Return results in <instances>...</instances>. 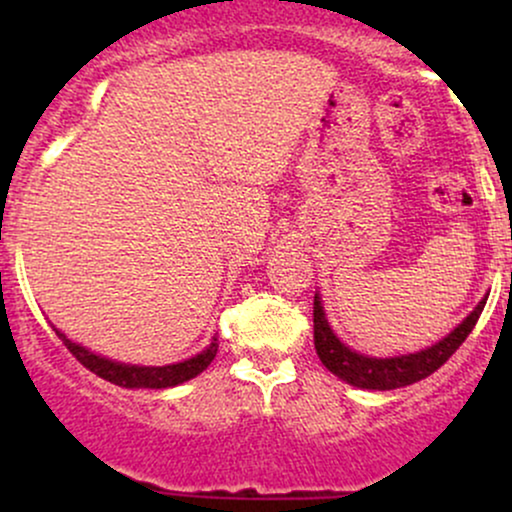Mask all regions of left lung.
I'll use <instances>...</instances> for the list:
<instances>
[{"label":"left lung","mask_w":512,"mask_h":512,"mask_svg":"<svg viewBox=\"0 0 512 512\" xmlns=\"http://www.w3.org/2000/svg\"><path fill=\"white\" fill-rule=\"evenodd\" d=\"M486 293L481 298L477 308L472 310L460 325L436 344L426 346V349L414 351V354H399V356H368L361 351L349 349L342 339L334 334V330L327 322L325 308H322L320 293H315L313 303V327H315V351L320 356L322 366L330 373L342 378L344 383L361 387V390H397V387H407L411 383L428 378L431 373L443 366L448 358L460 349V344L469 337V332L477 325L481 310H484Z\"/></svg>","instance_id":"1"}]
</instances>
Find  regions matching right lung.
<instances>
[{
  "label": "right lung",
  "mask_w": 512,
  "mask_h": 512,
  "mask_svg": "<svg viewBox=\"0 0 512 512\" xmlns=\"http://www.w3.org/2000/svg\"><path fill=\"white\" fill-rule=\"evenodd\" d=\"M57 337L62 339V344L76 356V361L81 366H86L91 373H96L98 378L108 380V383L129 387V390H166V387H175L187 383V380L197 378L202 370L214 361L216 351H219V339H211V344L204 351H199L192 358H185L180 363H168V366H134V363H120L113 358H105L96 351L86 349V346L72 342L67 334L60 332L55 327Z\"/></svg>",
  "instance_id": "1"
}]
</instances>
